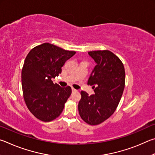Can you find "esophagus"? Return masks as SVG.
<instances>
[{
    "mask_svg": "<svg viewBox=\"0 0 155 155\" xmlns=\"http://www.w3.org/2000/svg\"><path fill=\"white\" fill-rule=\"evenodd\" d=\"M72 92H77V90H75V88H72Z\"/></svg>",
    "mask_w": 155,
    "mask_h": 155,
    "instance_id": "34e87169",
    "label": "esophagus"
}]
</instances>
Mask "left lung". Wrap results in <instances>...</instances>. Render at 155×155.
<instances>
[{
	"label": "left lung",
	"mask_w": 155,
	"mask_h": 155,
	"mask_svg": "<svg viewBox=\"0 0 155 155\" xmlns=\"http://www.w3.org/2000/svg\"><path fill=\"white\" fill-rule=\"evenodd\" d=\"M88 54L97 64L88 80V84L93 86L94 94L88 96L81 91L78 111L86 123L97 125L115 112L123 93L125 71L118 57L109 50L89 51Z\"/></svg>",
	"instance_id": "8db88e82"
}]
</instances>
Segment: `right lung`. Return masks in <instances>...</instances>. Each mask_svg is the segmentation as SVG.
<instances>
[{
    "label": "right lung",
    "mask_w": 155,
    "mask_h": 155,
    "mask_svg": "<svg viewBox=\"0 0 155 155\" xmlns=\"http://www.w3.org/2000/svg\"><path fill=\"white\" fill-rule=\"evenodd\" d=\"M75 54L45 43L32 49L26 57L21 70L24 99L30 112L40 120H53L63 110L71 88L61 87L51 79Z\"/></svg>",
    "instance_id": "obj_1"
}]
</instances>
